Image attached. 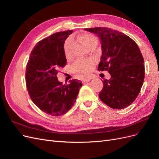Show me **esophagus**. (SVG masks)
<instances>
[{
	"mask_svg": "<svg viewBox=\"0 0 159 159\" xmlns=\"http://www.w3.org/2000/svg\"><path fill=\"white\" fill-rule=\"evenodd\" d=\"M91 79H92V78H90V77H87V78H85V79H84V80H83L82 82H83L84 84H85V83L88 82V81H89Z\"/></svg>",
	"mask_w": 159,
	"mask_h": 159,
	"instance_id": "34e87169",
	"label": "esophagus"
}]
</instances>
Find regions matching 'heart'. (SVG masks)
Returning a JSON list of instances; mask_svg holds the SVG:
<instances>
[{"label": "heart", "instance_id": "obj_1", "mask_svg": "<svg viewBox=\"0 0 159 159\" xmlns=\"http://www.w3.org/2000/svg\"><path fill=\"white\" fill-rule=\"evenodd\" d=\"M78 40L82 43L84 45L88 48L98 45V39L93 34L89 33H82L78 36ZM74 46V42L71 38H68L64 43V54L67 58L71 57L72 54V48ZM95 64V62L92 60H78L71 67L72 71L75 74H88Z\"/></svg>", "mask_w": 159, "mask_h": 159}]
</instances>
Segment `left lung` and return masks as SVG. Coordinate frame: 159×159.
Returning a JSON list of instances; mask_svg holds the SVG:
<instances>
[{
	"label": "left lung",
	"instance_id": "8db88e82",
	"mask_svg": "<svg viewBox=\"0 0 159 159\" xmlns=\"http://www.w3.org/2000/svg\"><path fill=\"white\" fill-rule=\"evenodd\" d=\"M85 30L99 37L102 56L98 70L111 75L110 80L103 81L100 99L113 109L128 107L137 98L145 78L144 59L138 45L125 34L109 28Z\"/></svg>",
	"mask_w": 159,
	"mask_h": 159
}]
</instances>
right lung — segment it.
I'll return each instance as SVG.
<instances>
[{"label": "right lung", "instance_id": "obj_1", "mask_svg": "<svg viewBox=\"0 0 159 159\" xmlns=\"http://www.w3.org/2000/svg\"><path fill=\"white\" fill-rule=\"evenodd\" d=\"M73 30L56 32L38 42L32 50L26 68L28 94L36 106L54 117L64 115L74 105L82 83L78 80L63 84L57 80L66 65L64 46Z\"/></svg>", "mask_w": 159, "mask_h": 159}]
</instances>
